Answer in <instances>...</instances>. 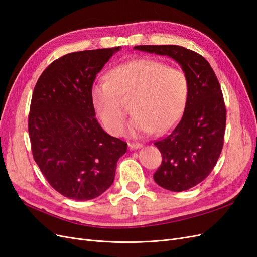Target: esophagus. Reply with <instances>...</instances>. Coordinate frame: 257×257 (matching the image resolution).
<instances>
[{
  "mask_svg": "<svg viewBox=\"0 0 257 257\" xmlns=\"http://www.w3.org/2000/svg\"><path fill=\"white\" fill-rule=\"evenodd\" d=\"M128 147L131 148V149H138V148H142L143 147V144L142 143H128Z\"/></svg>",
  "mask_w": 257,
  "mask_h": 257,
  "instance_id": "obj_1",
  "label": "esophagus"
}]
</instances>
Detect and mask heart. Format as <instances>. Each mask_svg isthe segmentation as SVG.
Here are the masks:
<instances>
[{"instance_id": "b5f03b06", "label": "heart", "mask_w": 257, "mask_h": 257, "mask_svg": "<svg viewBox=\"0 0 257 257\" xmlns=\"http://www.w3.org/2000/svg\"><path fill=\"white\" fill-rule=\"evenodd\" d=\"M190 83L180 68L164 62L141 59L115 66L108 79L92 85L96 115L112 135L122 134L126 110L122 99L135 98L128 132L132 135L163 134L180 121L188 104Z\"/></svg>"}]
</instances>
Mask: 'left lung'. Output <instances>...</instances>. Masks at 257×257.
I'll use <instances>...</instances> for the list:
<instances>
[{"label":"left lung","instance_id":"left-lung-1","mask_svg":"<svg viewBox=\"0 0 257 257\" xmlns=\"http://www.w3.org/2000/svg\"><path fill=\"white\" fill-rule=\"evenodd\" d=\"M134 49L173 58L189 78V99L180 122L154 143L162 163L153 175L166 190H189L209 176L222 152L226 108L220 82L203 56L181 46L143 45Z\"/></svg>","mask_w":257,"mask_h":257}]
</instances>
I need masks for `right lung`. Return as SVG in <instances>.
Here are the masks:
<instances>
[{"instance_id": "right-lung-1", "label": "right lung", "mask_w": 257, "mask_h": 257, "mask_svg": "<svg viewBox=\"0 0 257 257\" xmlns=\"http://www.w3.org/2000/svg\"><path fill=\"white\" fill-rule=\"evenodd\" d=\"M121 47L67 53L38 78L29 113L34 161L52 188L76 200L93 199L114 180L127 144L99 125L91 102L97 73Z\"/></svg>"}]
</instances>
